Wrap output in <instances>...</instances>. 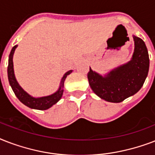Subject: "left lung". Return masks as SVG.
Listing matches in <instances>:
<instances>
[{"label":"left lung","instance_id":"left-lung-1","mask_svg":"<svg viewBox=\"0 0 155 155\" xmlns=\"http://www.w3.org/2000/svg\"><path fill=\"white\" fill-rule=\"evenodd\" d=\"M134 51L128 63L101 75L90 68L87 79L92 91L100 98L119 103L136 94L147 79L150 67L149 54L143 40L133 35Z\"/></svg>","mask_w":155,"mask_h":155}]
</instances>
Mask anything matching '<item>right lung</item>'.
Returning <instances> with one entry per match:
<instances>
[{"instance_id":"add662e5","label":"right lung","mask_w":155,"mask_h":155,"mask_svg":"<svg viewBox=\"0 0 155 155\" xmlns=\"http://www.w3.org/2000/svg\"><path fill=\"white\" fill-rule=\"evenodd\" d=\"M18 47V45H16L12 48L11 52L8 56V79L9 84H10L12 89H13L14 94L18 97V100L22 104L30 108L34 109H38V110H46L51 107L55 104L57 102L61 99L63 93V87H64V81L68 75H70L72 72V70H70L63 75L62 80H61L60 85L58 89L53 94L46 96V97H32L28 92H26L22 87H21L20 84L17 81V79L14 75V70H13V54L15 51L16 48Z\"/></svg>"}]
</instances>
